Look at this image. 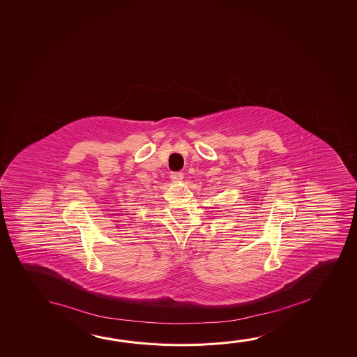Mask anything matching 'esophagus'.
<instances>
[{"label": "esophagus", "mask_w": 357, "mask_h": 357, "mask_svg": "<svg viewBox=\"0 0 357 357\" xmlns=\"http://www.w3.org/2000/svg\"><path fill=\"white\" fill-rule=\"evenodd\" d=\"M170 179L173 181H181L183 179V173H181V172H173V173H170Z\"/></svg>", "instance_id": "1"}]
</instances>
